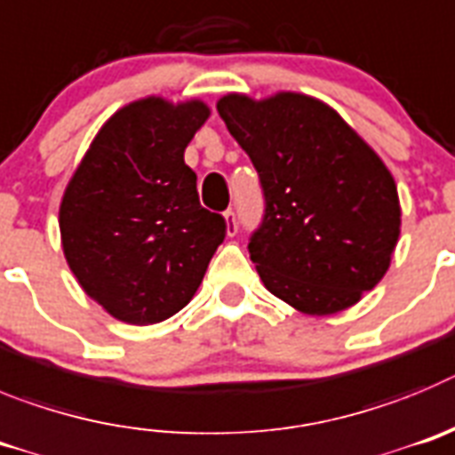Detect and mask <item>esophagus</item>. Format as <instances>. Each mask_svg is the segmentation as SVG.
Here are the masks:
<instances>
[{
	"mask_svg": "<svg viewBox=\"0 0 455 455\" xmlns=\"http://www.w3.org/2000/svg\"><path fill=\"white\" fill-rule=\"evenodd\" d=\"M224 220H227V233H228V235H235V233H237L235 211H231V208H228V211L224 212Z\"/></svg>",
	"mask_w": 455,
	"mask_h": 455,
	"instance_id": "34e87169",
	"label": "esophagus"
}]
</instances>
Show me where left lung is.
Segmentation results:
<instances>
[{
    "label": "left lung",
    "instance_id": "left-lung-1",
    "mask_svg": "<svg viewBox=\"0 0 455 455\" xmlns=\"http://www.w3.org/2000/svg\"><path fill=\"white\" fill-rule=\"evenodd\" d=\"M218 113L247 151L265 197L249 256L265 288L306 315L358 304L390 267L401 208L395 179L324 101L227 95Z\"/></svg>",
    "mask_w": 455,
    "mask_h": 455
}]
</instances>
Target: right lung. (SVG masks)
I'll return each mask as SVG.
<instances>
[{"label": "right lung", "mask_w": 455, "mask_h": 455, "mask_svg": "<svg viewBox=\"0 0 455 455\" xmlns=\"http://www.w3.org/2000/svg\"><path fill=\"white\" fill-rule=\"evenodd\" d=\"M208 116L199 100L147 97L124 106L65 188V260L85 294L126 324L179 313L227 235L222 215L199 204L197 174L183 161Z\"/></svg>", "instance_id": "right-lung-1"}]
</instances>
